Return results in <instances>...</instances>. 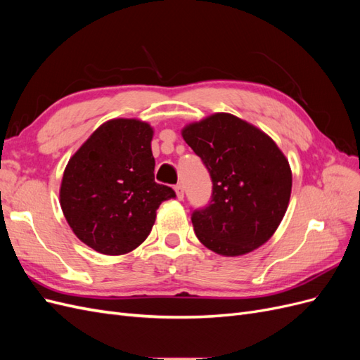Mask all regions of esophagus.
I'll return each mask as SVG.
<instances>
[{
  "instance_id": "34e87169",
  "label": "esophagus",
  "mask_w": 360,
  "mask_h": 360,
  "mask_svg": "<svg viewBox=\"0 0 360 360\" xmlns=\"http://www.w3.org/2000/svg\"><path fill=\"white\" fill-rule=\"evenodd\" d=\"M174 191H176V195H177V200H183L184 198V191H183V186L181 184H177L176 188H174Z\"/></svg>"
}]
</instances>
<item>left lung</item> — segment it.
Returning <instances> with one entry per match:
<instances>
[{
  "label": "left lung",
  "mask_w": 360,
  "mask_h": 360,
  "mask_svg": "<svg viewBox=\"0 0 360 360\" xmlns=\"http://www.w3.org/2000/svg\"><path fill=\"white\" fill-rule=\"evenodd\" d=\"M181 136L213 183L210 204L192 213L198 240L224 257L263 246L290 202L292 176L285 155L263 130L228 112L186 124Z\"/></svg>",
  "instance_id": "left-lung-1"
}]
</instances>
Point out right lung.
Wrapping results in <instances>:
<instances>
[{"label":"right lung","mask_w":360,"mask_h":360,"mask_svg":"<svg viewBox=\"0 0 360 360\" xmlns=\"http://www.w3.org/2000/svg\"><path fill=\"white\" fill-rule=\"evenodd\" d=\"M153 127L112 118L69 159L60 205L75 236L105 255H123L150 234L159 205L176 197L155 181Z\"/></svg>","instance_id":"1"}]
</instances>
